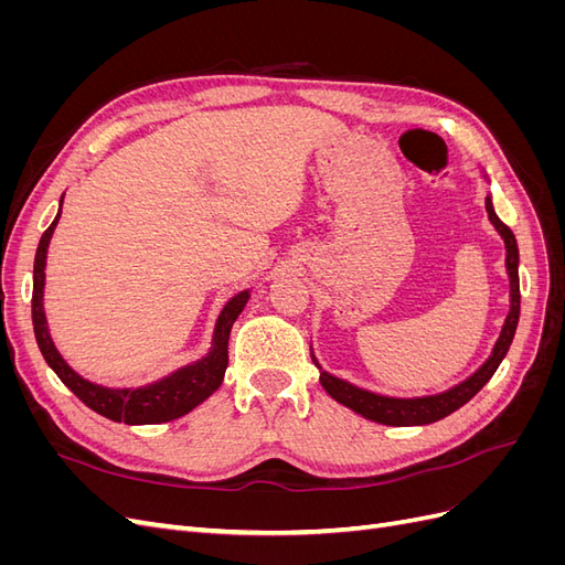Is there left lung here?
Returning <instances> with one entry per match:
<instances>
[{"instance_id":"left-lung-1","label":"left lung","mask_w":565,"mask_h":565,"mask_svg":"<svg viewBox=\"0 0 565 565\" xmlns=\"http://www.w3.org/2000/svg\"><path fill=\"white\" fill-rule=\"evenodd\" d=\"M486 210H488L492 226L500 231V235L504 237V245H507V270H509V282H511V309H509V316L504 320V328H502L498 344H494L492 355L481 365V370L471 374L467 382L457 384L455 388H450L446 393H438V396H426V398H386V396H377V393L358 388V386H353L344 380H337V377H332V374L320 370V384L337 403L351 407L353 413L363 415L372 422L388 424V426H417V424H431V422L448 417L450 413H455V409H459L461 405L469 403L476 396V393L490 382L494 370L500 367L502 358L507 355V351L511 347V339H514V334H516L519 313H521V287H519V245H516V237L507 224H502L500 216L494 214L490 198H486ZM313 363H316V358H313Z\"/></svg>"}]
</instances>
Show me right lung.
Wrapping results in <instances>:
<instances>
[{
	"label": "right lung",
	"instance_id": "right-lung-1",
	"mask_svg": "<svg viewBox=\"0 0 565 565\" xmlns=\"http://www.w3.org/2000/svg\"><path fill=\"white\" fill-rule=\"evenodd\" d=\"M58 216L61 212L56 214L54 224L42 233V241L35 254V273H32V324H35L38 347L49 367L58 374V380L71 388L84 405L113 422L160 424V422H172L185 413H191L195 405H200L204 398H210L212 393L221 386V382H224V374L228 367L231 328L235 318L245 309L249 292L235 295L224 306V311H221L216 320L212 351L207 358H202V361L181 367L179 372L169 374L167 380L143 388H106V386L92 384L87 380H82L79 374L63 361L46 330V318H44V306H42L44 262H46V247L51 241V233H54L58 224Z\"/></svg>",
	"mask_w": 565,
	"mask_h": 565
}]
</instances>
